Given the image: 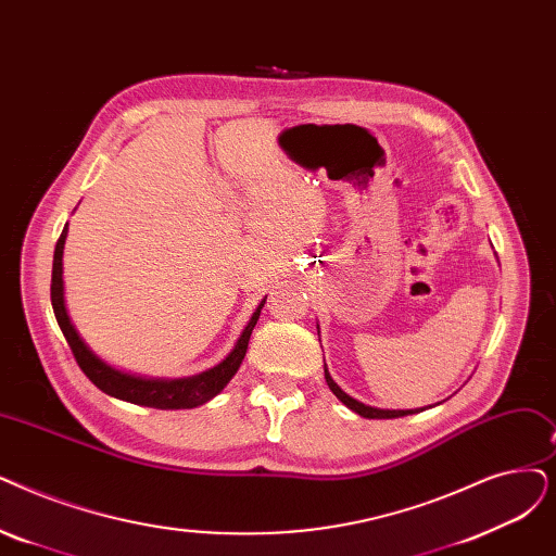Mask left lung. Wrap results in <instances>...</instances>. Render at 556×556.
Wrapping results in <instances>:
<instances>
[{"label": "left lung", "mask_w": 556, "mask_h": 556, "mask_svg": "<svg viewBox=\"0 0 556 556\" xmlns=\"http://www.w3.org/2000/svg\"><path fill=\"white\" fill-rule=\"evenodd\" d=\"M325 379H327V386L331 389V393H333L338 400H341L348 408H352L354 414L364 416V418H400V416L416 414V412H386V408H372V406H366V404L356 402L354 397H350L348 393H343V391H341V386H338V383L331 379V375L327 372V366H325Z\"/></svg>", "instance_id": "obj_1"}]
</instances>
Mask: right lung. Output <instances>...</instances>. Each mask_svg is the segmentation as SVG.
<instances>
[{"mask_svg": "<svg viewBox=\"0 0 556 556\" xmlns=\"http://www.w3.org/2000/svg\"><path fill=\"white\" fill-rule=\"evenodd\" d=\"M65 236H67V225L63 227L56 248H54V265H52V308L56 323L65 336V341L75 354L79 368L84 370V375L98 386L100 391H104L111 397L125 400L131 404H140V406H152V408H192L200 406L204 402H208L211 397L218 395L225 386L229 383V379L236 375V370L240 368L248 352V343L252 329L261 316V308L265 304V300L258 304V308L254 311L252 320L248 323V327L240 333L236 348L231 350V354L218 364L215 368L195 375V377H186V379H142V377H134V375H125L119 370H113L111 366H106L102 358L94 356L88 345L81 341V336L77 333L75 325L70 323V316L65 311V300H63V245H65Z\"/></svg>", "mask_w": 556, "mask_h": 556, "instance_id": "add662e5", "label": "right lung"}]
</instances>
